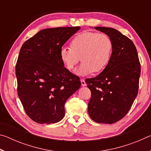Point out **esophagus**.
<instances>
[{
  "instance_id": "34e87169",
  "label": "esophagus",
  "mask_w": 151,
  "mask_h": 151,
  "mask_svg": "<svg viewBox=\"0 0 151 151\" xmlns=\"http://www.w3.org/2000/svg\"><path fill=\"white\" fill-rule=\"evenodd\" d=\"M81 85L83 86H86V82L85 81V80H83V79H81Z\"/></svg>"
}]
</instances>
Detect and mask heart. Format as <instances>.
Masks as SVG:
<instances>
[{
	"label": "heart",
	"mask_w": 151,
	"mask_h": 151,
	"mask_svg": "<svg viewBox=\"0 0 151 151\" xmlns=\"http://www.w3.org/2000/svg\"><path fill=\"white\" fill-rule=\"evenodd\" d=\"M70 48L62 47L59 57L68 70L75 68L80 60L83 62L76 71L78 76L103 71L111 59L113 44L108 35L94 32L79 34L71 40Z\"/></svg>",
	"instance_id": "1"
}]
</instances>
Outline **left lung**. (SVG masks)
<instances>
[{
  "instance_id": "8db88e82",
  "label": "left lung",
  "mask_w": 151,
  "mask_h": 151,
  "mask_svg": "<svg viewBox=\"0 0 151 151\" xmlns=\"http://www.w3.org/2000/svg\"><path fill=\"white\" fill-rule=\"evenodd\" d=\"M94 28L111 38L113 48L106 67L96 77L85 81L91 91L88 112L94 122L112 124L126 115L136 99L140 65L131 40L112 28Z\"/></svg>"
}]
</instances>
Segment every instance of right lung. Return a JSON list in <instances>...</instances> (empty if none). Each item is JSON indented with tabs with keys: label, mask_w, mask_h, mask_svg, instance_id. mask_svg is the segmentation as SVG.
I'll use <instances>...</instances> for the list:
<instances>
[{
	"label": "right lung",
	"mask_w": 151,
	"mask_h": 151,
	"mask_svg": "<svg viewBox=\"0 0 151 151\" xmlns=\"http://www.w3.org/2000/svg\"><path fill=\"white\" fill-rule=\"evenodd\" d=\"M80 27L40 30L20 48L16 65L18 95L24 111L40 124L56 123L65 116V104L81 81L64 67L60 48Z\"/></svg>",
	"instance_id": "obj_1"
}]
</instances>
